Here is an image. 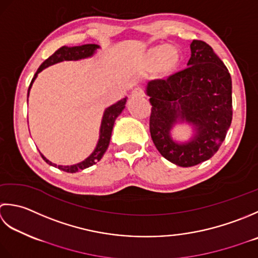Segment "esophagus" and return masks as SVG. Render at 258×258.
Listing matches in <instances>:
<instances>
[{
  "instance_id": "1",
  "label": "esophagus",
  "mask_w": 258,
  "mask_h": 258,
  "mask_svg": "<svg viewBox=\"0 0 258 258\" xmlns=\"http://www.w3.org/2000/svg\"><path fill=\"white\" fill-rule=\"evenodd\" d=\"M130 97H131V99L143 98V97H144V91H143V89H140V88H137V89H135V90H134L133 92H131Z\"/></svg>"
}]
</instances>
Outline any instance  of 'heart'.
I'll return each mask as SVG.
<instances>
[{"instance_id":"heart-1","label":"heart","mask_w":258,"mask_h":258,"mask_svg":"<svg viewBox=\"0 0 258 258\" xmlns=\"http://www.w3.org/2000/svg\"><path fill=\"white\" fill-rule=\"evenodd\" d=\"M181 51L173 45H158L151 48L146 55V64L162 78H168L180 70L182 66Z\"/></svg>"}]
</instances>
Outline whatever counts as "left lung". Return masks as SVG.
I'll return each mask as SVG.
<instances>
[{"label":"left lung","mask_w":258,"mask_h":258,"mask_svg":"<svg viewBox=\"0 0 258 258\" xmlns=\"http://www.w3.org/2000/svg\"><path fill=\"white\" fill-rule=\"evenodd\" d=\"M188 68L167 80L147 85L150 99V135L156 148L172 164L191 167L218 151L233 119L232 78L212 46L201 40L190 44ZM177 122L190 123L196 135L178 144L170 136Z\"/></svg>","instance_id":"left-lung-1"}]
</instances>
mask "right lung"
I'll list each match as a JSON object with an SVG mask.
<instances>
[{"instance_id": "add662e5", "label": "right lung", "mask_w": 258, "mask_h": 258, "mask_svg": "<svg viewBox=\"0 0 258 258\" xmlns=\"http://www.w3.org/2000/svg\"><path fill=\"white\" fill-rule=\"evenodd\" d=\"M100 46L97 44H83V45H79V46H62L59 50H56L53 54L49 56L38 69V71L35 72V75L32 79V81L30 83L29 90H28V97L30 93V89L32 87V83L34 82L35 78L38 77V73H40L42 70H44L45 68H48L52 64H55L57 62H62V61H77V60H81V59H87V57H90L94 54V52L99 49ZM125 102H127V98H124L122 100H120L117 103L112 104L109 108L104 110L103 117H102V121H101V127H100V137H99V141L97 144L96 149L93 150L92 154L88 157L87 159H85L81 162L76 165H71V166H57L53 162H51L48 160L45 157L41 154L42 158L45 162H48L49 165L53 166L55 168H59L60 170H63L66 172H77L79 170H83L88 167H91L94 164L102 158V156L104 155V152L107 151L108 146L110 143V138H111V133L113 129V124L115 119L118 118V115L122 112V110L125 107Z\"/></svg>"}]
</instances>
